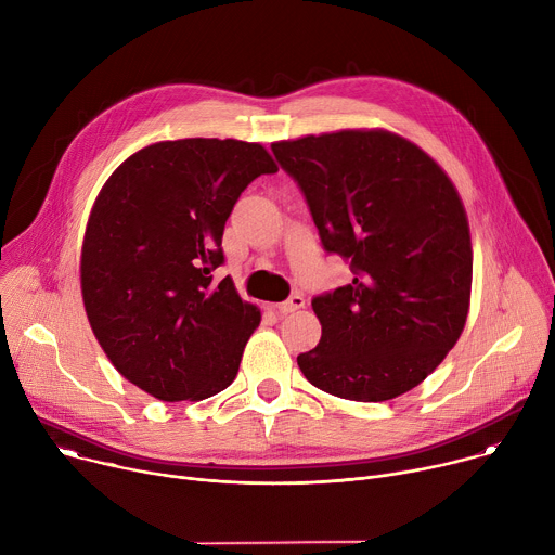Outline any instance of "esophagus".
<instances>
[{
  "label": "esophagus",
  "instance_id": "1",
  "mask_svg": "<svg viewBox=\"0 0 555 555\" xmlns=\"http://www.w3.org/2000/svg\"><path fill=\"white\" fill-rule=\"evenodd\" d=\"M300 307H305V298L300 296V294H292L287 300H283L281 305H276V311L279 313H294L296 309H300Z\"/></svg>",
  "mask_w": 555,
  "mask_h": 555
}]
</instances>
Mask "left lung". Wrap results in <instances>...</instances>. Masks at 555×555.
I'll return each mask as SVG.
<instances>
[{"instance_id":"1","label":"left lung","mask_w":555,"mask_h":555,"mask_svg":"<svg viewBox=\"0 0 555 555\" xmlns=\"http://www.w3.org/2000/svg\"><path fill=\"white\" fill-rule=\"evenodd\" d=\"M305 195L323 248L353 281L311 300L321 343L302 375L353 402L424 382L456 345L469 309L472 244L446 171L406 138L345 129L272 144Z\"/></svg>"}]
</instances>
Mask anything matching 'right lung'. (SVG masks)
Segmentation results:
<instances>
[{
	"label": "right lung",
	"instance_id": "1",
	"mask_svg": "<svg viewBox=\"0 0 555 555\" xmlns=\"http://www.w3.org/2000/svg\"><path fill=\"white\" fill-rule=\"evenodd\" d=\"M259 142H155L112 173L88 219L81 289L103 351L163 402L206 400L240 371L261 311L223 263L225 219L246 186L276 173Z\"/></svg>",
	"mask_w": 555,
	"mask_h": 555
}]
</instances>
